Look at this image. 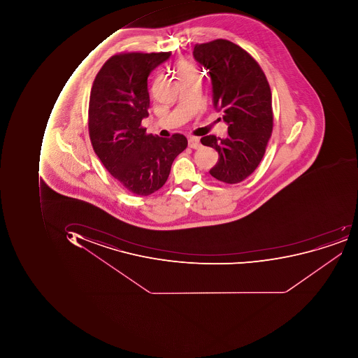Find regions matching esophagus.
<instances>
[{"label":"esophagus","instance_id":"34e87169","mask_svg":"<svg viewBox=\"0 0 358 358\" xmlns=\"http://www.w3.org/2000/svg\"><path fill=\"white\" fill-rule=\"evenodd\" d=\"M188 146L190 148H194V150H198V148H201V143H200L198 138H190L188 140Z\"/></svg>","mask_w":358,"mask_h":358}]
</instances>
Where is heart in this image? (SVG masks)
Instances as JSON below:
<instances>
[{
    "instance_id": "1",
    "label": "heart",
    "mask_w": 358,
    "mask_h": 358,
    "mask_svg": "<svg viewBox=\"0 0 358 358\" xmlns=\"http://www.w3.org/2000/svg\"><path fill=\"white\" fill-rule=\"evenodd\" d=\"M176 70H178V78H188V76L196 75V66L187 60L178 61Z\"/></svg>"
}]
</instances>
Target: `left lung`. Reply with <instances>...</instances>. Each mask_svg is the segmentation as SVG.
Segmentation results:
<instances>
[{"label": "left lung", "mask_w": 358, "mask_h": 358, "mask_svg": "<svg viewBox=\"0 0 358 358\" xmlns=\"http://www.w3.org/2000/svg\"><path fill=\"white\" fill-rule=\"evenodd\" d=\"M194 57L208 70L214 108L228 124L224 138L206 136L203 145L215 148L218 162L210 170L224 184H238L256 170L273 129L269 83L257 61L228 40L196 44Z\"/></svg>", "instance_id": "8db88e82"}]
</instances>
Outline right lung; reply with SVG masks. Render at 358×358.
Returning a JSON list of instances; mask_svg holds the SVG:
<instances>
[{
  "label": "right lung",
  "mask_w": 358,
  "mask_h": 358,
  "mask_svg": "<svg viewBox=\"0 0 358 358\" xmlns=\"http://www.w3.org/2000/svg\"><path fill=\"white\" fill-rule=\"evenodd\" d=\"M171 52H120L110 57L96 74L88 108L89 136L99 159L124 189L150 196L164 186L187 138L146 134L148 78Z\"/></svg>",
  "instance_id": "1"
}]
</instances>
